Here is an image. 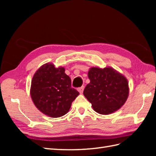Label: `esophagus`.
<instances>
[{
	"label": "esophagus",
	"instance_id": "obj_1",
	"mask_svg": "<svg viewBox=\"0 0 156 156\" xmlns=\"http://www.w3.org/2000/svg\"><path fill=\"white\" fill-rule=\"evenodd\" d=\"M84 88V87H83V86H82V87H80V88H78V92H80V94H82V92H83Z\"/></svg>",
	"mask_w": 156,
	"mask_h": 156
}]
</instances>
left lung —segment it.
<instances>
[{
    "label": "left lung",
    "mask_w": 156,
    "mask_h": 156,
    "mask_svg": "<svg viewBox=\"0 0 156 156\" xmlns=\"http://www.w3.org/2000/svg\"><path fill=\"white\" fill-rule=\"evenodd\" d=\"M90 83L83 94L99 114L109 115L120 108L129 96V83L123 75L111 67L91 68L88 72Z\"/></svg>",
    "instance_id": "left-lung-1"
}]
</instances>
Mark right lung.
Returning a JSON list of instances; mask_svg holds the SVG:
<instances>
[{
  "label": "right lung",
  "instance_id": "1",
  "mask_svg": "<svg viewBox=\"0 0 156 156\" xmlns=\"http://www.w3.org/2000/svg\"><path fill=\"white\" fill-rule=\"evenodd\" d=\"M30 93L35 107L53 118L67 113L72 102L79 95L71 87V79L66 74L64 68H55L51 63L43 65L36 71Z\"/></svg>",
  "mask_w": 156,
  "mask_h": 156
}]
</instances>
